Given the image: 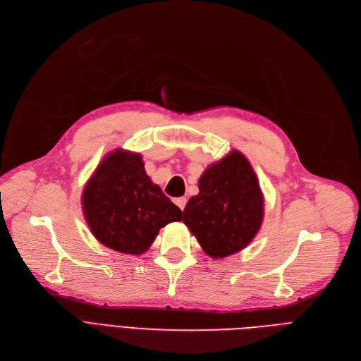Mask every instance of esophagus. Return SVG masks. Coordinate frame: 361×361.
I'll use <instances>...</instances> for the list:
<instances>
[{
  "label": "esophagus",
  "mask_w": 361,
  "mask_h": 361,
  "mask_svg": "<svg viewBox=\"0 0 361 361\" xmlns=\"http://www.w3.org/2000/svg\"><path fill=\"white\" fill-rule=\"evenodd\" d=\"M174 203L180 207L181 211H184V207H185V203H187V199L185 197H177V199H174Z\"/></svg>",
  "instance_id": "1"
}]
</instances>
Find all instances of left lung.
<instances>
[{
	"label": "left lung",
	"mask_w": 361,
	"mask_h": 361,
	"mask_svg": "<svg viewBox=\"0 0 361 361\" xmlns=\"http://www.w3.org/2000/svg\"><path fill=\"white\" fill-rule=\"evenodd\" d=\"M183 222L206 255L222 259L243 250L263 221V195L255 171L233 150L199 178V195L184 207Z\"/></svg>",
	"instance_id": "obj_1"
}]
</instances>
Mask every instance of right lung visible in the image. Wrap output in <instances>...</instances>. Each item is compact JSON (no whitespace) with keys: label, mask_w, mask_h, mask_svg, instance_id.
<instances>
[{"label":"right lung","mask_w":361,"mask_h":361,"mask_svg":"<svg viewBox=\"0 0 361 361\" xmlns=\"http://www.w3.org/2000/svg\"><path fill=\"white\" fill-rule=\"evenodd\" d=\"M92 234L106 247L142 255L169 222L183 212L152 183L139 154L117 149L94 169L82 193Z\"/></svg>","instance_id":"obj_1"}]
</instances>
